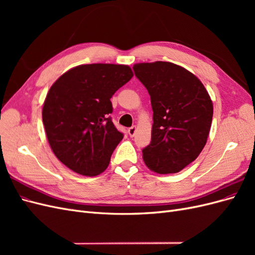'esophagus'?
<instances>
[{
	"mask_svg": "<svg viewBox=\"0 0 255 255\" xmlns=\"http://www.w3.org/2000/svg\"><path fill=\"white\" fill-rule=\"evenodd\" d=\"M128 135H129L130 137H133V136L135 135V133H136V127H135V126L130 127V128L128 129Z\"/></svg>",
	"mask_w": 255,
	"mask_h": 255,
	"instance_id": "esophagus-1",
	"label": "esophagus"
}]
</instances>
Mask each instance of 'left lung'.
I'll return each instance as SVG.
<instances>
[{
    "label": "left lung",
    "mask_w": 255,
    "mask_h": 255,
    "mask_svg": "<svg viewBox=\"0 0 255 255\" xmlns=\"http://www.w3.org/2000/svg\"><path fill=\"white\" fill-rule=\"evenodd\" d=\"M135 76L148 90L153 110L145 165L159 174L176 173L194 161L207 140L213 103L200 80L167 61L137 64Z\"/></svg>",
    "instance_id": "left-lung-1"
}]
</instances>
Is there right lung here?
Instances as JSON below:
<instances>
[{
    "instance_id": "right-lung-1",
    "label": "right lung",
    "mask_w": 255,
    "mask_h": 255,
    "mask_svg": "<svg viewBox=\"0 0 255 255\" xmlns=\"http://www.w3.org/2000/svg\"><path fill=\"white\" fill-rule=\"evenodd\" d=\"M132 76L125 65H82L52 85L42 109L43 126L54 154L72 171L95 176L110 165L123 138L110 116L111 99Z\"/></svg>"
}]
</instances>
